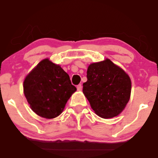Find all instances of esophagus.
<instances>
[{
    "label": "esophagus",
    "instance_id": "1",
    "mask_svg": "<svg viewBox=\"0 0 158 158\" xmlns=\"http://www.w3.org/2000/svg\"><path fill=\"white\" fill-rule=\"evenodd\" d=\"M81 89H82V85H81V84L77 85V90H79V91H81Z\"/></svg>",
    "mask_w": 158,
    "mask_h": 158
}]
</instances>
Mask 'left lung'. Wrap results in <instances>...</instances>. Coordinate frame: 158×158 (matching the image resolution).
I'll return each mask as SVG.
<instances>
[{
    "label": "left lung",
    "mask_w": 158,
    "mask_h": 158,
    "mask_svg": "<svg viewBox=\"0 0 158 158\" xmlns=\"http://www.w3.org/2000/svg\"><path fill=\"white\" fill-rule=\"evenodd\" d=\"M87 79L83 83V94L94 112L105 119L119 115L131 95V81L128 74L107 59L90 64Z\"/></svg>",
    "instance_id": "obj_1"
}]
</instances>
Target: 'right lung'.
I'll list each match as a JSON object with an SVG mask.
<instances>
[{
  "instance_id": "obj_1",
  "label": "right lung",
  "mask_w": 158,
  "mask_h": 158,
  "mask_svg": "<svg viewBox=\"0 0 158 158\" xmlns=\"http://www.w3.org/2000/svg\"><path fill=\"white\" fill-rule=\"evenodd\" d=\"M23 86L31 109L47 119L61 114L69 98L77 90L68 74L48 59L40 61L27 76Z\"/></svg>"
}]
</instances>
